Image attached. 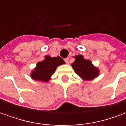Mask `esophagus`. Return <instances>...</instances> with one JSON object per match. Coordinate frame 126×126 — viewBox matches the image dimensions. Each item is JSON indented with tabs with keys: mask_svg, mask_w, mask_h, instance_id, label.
Segmentation results:
<instances>
[{
	"mask_svg": "<svg viewBox=\"0 0 126 126\" xmlns=\"http://www.w3.org/2000/svg\"><path fill=\"white\" fill-rule=\"evenodd\" d=\"M64 60H65V62H66V64H68V62H69V58H65Z\"/></svg>",
	"mask_w": 126,
	"mask_h": 126,
	"instance_id": "esophagus-1",
	"label": "esophagus"
}]
</instances>
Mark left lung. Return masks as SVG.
I'll return each instance as SVG.
<instances>
[{
  "label": "left lung",
  "mask_w": 126,
  "mask_h": 126,
  "mask_svg": "<svg viewBox=\"0 0 126 126\" xmlns=\"http://www.w3.org/2000/svg\"><path fill=\"white\" fill-rule=\"evenodd\" d=\"M72 67L77 75L85 81L92 80L99 75V69L95 67L90 60L84 59L82 55L75 56Z\"/></svg>",
  "instance_id": "1"
}]
</instances>
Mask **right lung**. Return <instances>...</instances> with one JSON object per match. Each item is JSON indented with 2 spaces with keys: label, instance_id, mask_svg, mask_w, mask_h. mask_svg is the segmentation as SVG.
<instances>
[{
  "label": "right lung",
  "instance_id": "obj_1",
  "mask_svg": "<svg viewBox=\"0 0 126 126\" xmlns=\"http://www.w3.org/2000/svg\"><path fill=\"white\" fill-rule=\"evenodd\" d=\"M65 62L60 56L51 58L45 56V60L37 63L36 67L32 71L31 77L36 81L47 82L53 75L58 66L64 64Z\"/></svg>",
  "mask_w": 126,
  "mask_h": 126
}]
</instances>
